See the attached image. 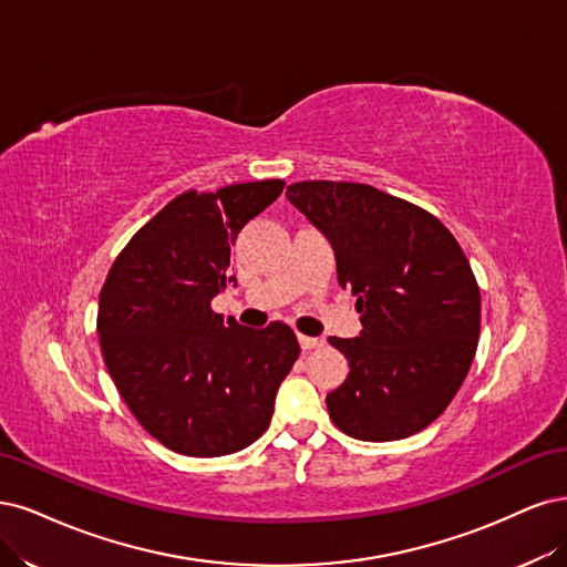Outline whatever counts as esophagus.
<instances>
[{
	"label": "esophagus",
	"mask_w": 567,
	"mask_h": 567,
	"mask_svg": "<svg viewBox=\"0 0 567 567\" xmlns=\"http://www.w3.org/2000/svg\"><path fill=\"white\" fill-rule=\"evenodd\" d=\"M299 343H301V349H303V351H313V349H318V346H322V339L299 334Z\"/></svg>",
	"instance_id": "obj_1"
}]
</instances>
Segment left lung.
I'll use <instances>...</instances> for the list:
<instances>
[{
  "label": "left lung",
  "mask_w": 567,
  "mask_h": 567,
  "mask_svg": "<svg viewBox=\"0 0 567 567\" xmlns=\"http://www.w3.org/2000/svg\"><path fill=\"white\" fill-rule=\"evenodd\" d=\"M327 240L362 330L330 343L349 377L327 393L332 422L370 443L400 441L445 412L476 355L481 289L454 235L422 207L349 181L287 188Z\"/></svg>",
  "instance_id": "left-lung-1"
}]
</instances>
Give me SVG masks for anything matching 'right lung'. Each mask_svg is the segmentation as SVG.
Masks as SVG:
<instances>
[{"label":"right lung","mask_w":567,"mask_h":567,"mask_svg":"<svg viewBox=\"0 0 567 567\" xmlns=\"http://www.w3.org/2000/svg\"><path fill=\"white\" fill-rule=\"evenodd\" d=\"M285 181L188 190L157 212L115 259L99 297L105 368L138 424L178 454L221 456L268 429L299 358L282 322L249 330L214 313L230 245L276 203Z\"/></svg>","instance_id":"obj_1"}]
</instances>
